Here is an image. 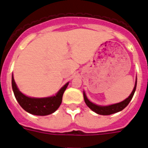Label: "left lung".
Masks as SVG:
<instances>
[{
	"label": "left lung",
	"mask_w": 148,
	"mask_h": 148,
	"mask_svg": "<svg viewBox=\"0 0 148 148\" xmlns=\"http://www.w3.org/2000/svg\"><path fill=\"white\" fill-rule=\"evenodd\" d=\"M136 86H137V81H136L135 86L134 88V90H133L132 92H131V94L128 97V98H127V99H124L123 101L121 102V103H118L113 104V105H110V106H98V105H96V104L91 103L89 99H87L86 96L84 92L83 96H84L85 103H86L87 106H89L92 111H94L95 113L100 114V115H110V114H113V113L120 112V111L123 110L126 106H127L129 103L130 102V100H131V99L133 98V96L134 94L135 90H136Z\"/></svg>",
	"instance_id": "obj_1"
}]
</instances>
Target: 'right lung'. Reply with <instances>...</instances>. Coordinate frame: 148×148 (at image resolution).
I'll return each instance as SVG.
<instances>
[{
  "mask_svg": "<svg viewBox=\"0 0 148 148\" xmlns=\"http://www.w3.org/2000/svg\"><path fill=\"white\" fill-rule=\"evenodd\" d=\"M69 82L66 83L54 97L47 98H31L26 97L19 91L12 75V89L16 99L25 111L33 115L45 116L54 113L61 105L62 96Z\"/></svg>",
  "mask_w": 148,
  "mask_h": 148,
  "instance_id": "obj_1",
  "label": "right lung"
}]
</instances>
